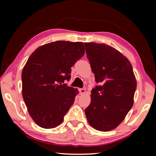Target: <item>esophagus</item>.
Masks as SVG:
<instances>
[{
	"mask_svg": "<svg viewBox=\"0 0 156 156\" xmlns=\"http://www.w3.org/2000/svg\"><path fill=\"white\" fill-rule=\"evenodd\" d=\"M79 91H80V94H83L85 93V89L84 88H81V89H79Z\"/></svg>",
	"mask_w": 156,
	"mask_h": 156,
	"instance_id": "1",
	"label": "esophagus"
}]
</instances>
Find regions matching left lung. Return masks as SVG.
<instances>
[{"instance_id": "8db88e82", "label": "left lung", "mask_w": 156, "mask_h": 156, "mask_svg": "<svg viewBox=\"0 0 156 156\" xmlns=\"http://www.w3.org/2000/svg\"><path fill=\"white\" fill-rule=\"evenodd\" d=\"M87 56L99 85L92 89L91 103L84 110L96 130L109 131L120 125L133 105L137 83L131 62L113 47L85 43Z\"/></svg>"}]
</instances>
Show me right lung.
<instances>
[{
  "mask_svg": "<svg viewBox=\"0 0 156 156\" xmlns=\"http://www.w3.org/2000/svg\"><path fill=\"white\" fill-rule=\"evenodd\" d=\"M82 42L56 41L39 47L22 72V93L28 112L42 128L56 127L73 104L77 89L68 87L71 67L83 56Z\"/></svg>",
  "mask_w": 156,
  "mask_h": 156,
  "instance_id": "1",
  "label": "right lung"
}]
</instances>
